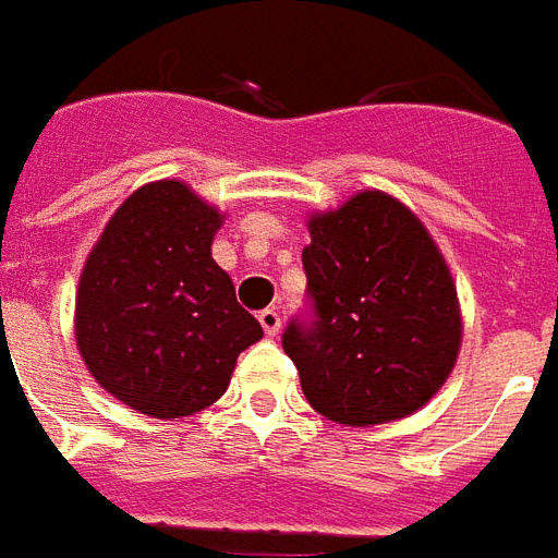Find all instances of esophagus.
Returning a JSON list of instances; mask_svg holds the SVG:
<instances>
[{
    "instance_id": "obj_1",
    "label": "esophagus",
    "mask_w": 558,
    "mask_h": 558,
    "mask_svg": "<svg viewBox=\"0 0 558 558\" xmlns=\"http://www.w3.org/2000/svg\"><path fill=\"white\" fill-rule=\"evenodd\" d=\"M258 320H262L264 332L274 339V336H279V329H282V318H279V312L276 308H264V312H258Z\"/></svg>"
}]
</instances>
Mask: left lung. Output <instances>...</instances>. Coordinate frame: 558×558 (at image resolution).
I'll list each match as a JSON object with an SVG mask.
<instances>
[{
  "label": "left lung",
  "instance_id": "1",
  "mask_svg": "<svg viewBox=\"0 0 558 558\" xmlns=\"http://www.w3.org/2000/svg\"><path fill=\"white\" fill-rule=\"evenodd\" d=\"M308 318L282 332L300 386L339 425H384L437 396L461 351V306L437 243L380 190L308 219Z\"/></svg>",
  "mask_w": 558,
  "mask_h": 558
}]
</instances>
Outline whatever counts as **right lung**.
<instances>
[{"instance_id": "1", "label": "right lung", "mask_w": 558, "mask_h": 558, "mask_svg": "<svg viewBox=\"0 0 558 558\" xmlns=\"http://www.w3.org/2000/svg\"><path fill=\"white\" fill-rule=\"evenodd\" d=\"M217 207L181 181L140 186L95 243L76 291V348L109 396L154 418L210 408L264 329L210 258Z\"/></svg>"}]
</instances>
